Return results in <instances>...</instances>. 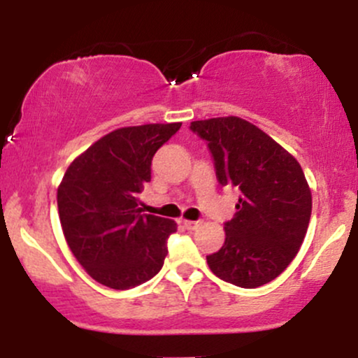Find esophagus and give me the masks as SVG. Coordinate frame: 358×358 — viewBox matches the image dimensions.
Here are the masks:
<instances>
[{"mask_svg": "<svg viewBox=\"0 0 358 358\" xmlns=\"http://www.w3.org/2000/svg\"><path fill=\"white\" fill-rule=\"evenodd\" d=\"M183 225H185V229H187V231H196V229L200 227V222L199 220H196V222L183 220Z\"/></svg>", "mask_w": 358, "mask_h": 358, "instance_id": "esophagus-1", "label": "esophagus"}]
</instances>
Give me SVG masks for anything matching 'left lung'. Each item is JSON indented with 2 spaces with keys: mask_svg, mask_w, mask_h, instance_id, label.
<instances>
[{
  "mask_svg": "<svg viewBox=\"0 0 358 358\" xmlns=\"http://www.w3.org/2000/svg\"><path fill=\"white\" fill-rule=\"evenodd\" d=\"M207 143L217 180L239 190L236 215L224 224L225 242L207 256L215 276L241 287L276 279L293 261L311 217V192L296 159L244 119L193 121Z\"/></svg>",
  "mask_w": 358,
  "mask_h": 358,
  "instance_id": "1",
  "label": "left lung"
}]
</instances>
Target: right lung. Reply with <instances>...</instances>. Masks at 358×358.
I'll return each instance as SVG.
<instances>
[{
  "mask_svg": "<svg viewBox=\"0 0 358 358\" xmlns=\"http://www.w3.org/2000/svg\"><path fill=\"white\" fill-rule=\"evenodd\" d=\"M182 122L121 127L87 148L67 168L57 192L65 241L90 278L131 289L159 273L176 224L148 215L138 195L151 162Z\"/></svg>",
  "mask_w": 358,
  "mask_h": 358,
  "instance_id": "right-lung-1",
  "label": "right lung"
}]
</instances>
